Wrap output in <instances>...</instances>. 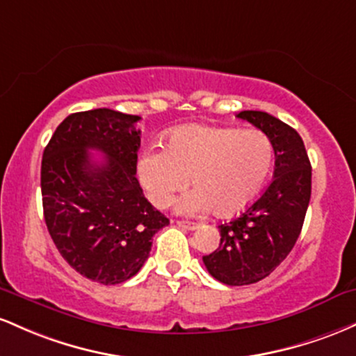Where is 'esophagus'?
<instances>
[{"mask_svg": "<svg viewBox=\"0 0 356 356\" xmlns=\"http://www.w3.org/2000/svg\"><path fill=\"white\" fill-rule=\"evenodd\" d=\"M178 227H181V229H186V230H195L198 229V223L195 222H188V220H178Z\"/></svg>", "mask_w": 356, "mask_h": 356, "instance_id": "1", "label": "esophagus"}]
</instances>
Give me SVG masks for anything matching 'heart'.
Listing matches in <instances>:
<instances>
[{"label": "heart", "instance_id": "obj_1", "mask_svg": "<svg viewBox=\"0 0 356 356\" xmlns=\"http://www.w3.org/2000/svg\"><path fill=\"white\" fill-rule=\"evenodd\" d=\"M273 165V141L262 131L190 124L171 131L165 149L143 151L136 177L156 209L170 207L191 177L197 188L179 200V213L213 209L232 217L261 195Z\"/></svg>", "mask_w": 356, "mask_h": 356}]
</instances>
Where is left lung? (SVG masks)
Masks as SVG:
<instances>
[{
	"label": "left lung",
	"mask_w": 356,
	"mask_h": 356,
	"mask_svg": "<svg viewBox=\"0 0 356 356\" xmlns=\"http://www.w3.org/2000/svg\"><path fill=\"white\" fill-rule=\"evenodd\" d=\"M269 136L274 146V179L249 209L229 223L218 225L220 245L203 264L217 281L247 286L262 281L293 250L311 198V163L296 129L262 111H242Z\"/></svg>",
	"instance_id": "1"
}]
</instances>
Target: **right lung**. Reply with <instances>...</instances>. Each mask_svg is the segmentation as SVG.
<instances>
[{
    "mask_svg": "<svg viewBox=\"0 0 356 356\" xmlns=\"http://www.w3.org/2000/svg\"><path fill=\"white\" fill-rule=\"evenodd\" d=\"M139 119L113 109L70 114L43 151V217L51 241L70 267L106 286L138 274L154 234L170 223L136 178ZM89 149L106 159L94 162Z\"/></svg>",
    "mask_w": 356,
    "mask_h": 356,
    "instance_id": "right-lung-1",
    "label": "right lung"
}]
</instances>
